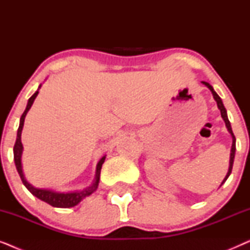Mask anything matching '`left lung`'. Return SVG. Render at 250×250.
I'll list each match as a JSON object with an SVG mask.
<instances>
[{
  "mask_svg": "<svg viewBox=\"0 0 250 250\" xmlns=\"http://www.w3.org/2000/svg\"><path fill=\"white\" fill-rule=\"evenodd\" d=\"M203 83H204L205 85H206V86H207L208 88H209V90L211 91V93H213V95H214V99H215V100H216V102H217V107H218V109H220V110H221L222 118L224 119L225 125H227V127H228V129H229V132H230V133H231V135H232V148H231V156H230V167H229V172H228V174H227V176H225V179L223 180V182H222V184H223V183L225 182V181H227L228 177L230 176V174H231V172H232V166H233L234 153H235V136H234V134H233V132H232L231 124H230V122H229V119H228L227 110H225V108H224V105H223V102H222L221 98L218 97L216 92L214 91V88L211 87V85H209V83H207V82H203Z\"/></svg>",
  "mask_w": 250,
  "mask_h": 250,
  "instance_id": "1",
  "label": "left lung"
}]
</instances>
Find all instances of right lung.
Returning a JSON list of instances; mask_svg holds the SVG:
<instances>
[{"mask_svg":"<svg viewBox=\"0 0 250 250\" xmlns=\"http://www.w3.org/2000/svg\"><path fill=\"white\" fill-rule=\"evenodd\" d=\"M39 94V91H36L34 93L30 99L28 100V104H27V107L23 111V114L21 115V118H20V125L18 128V133H17V140L15 143V146H13V157H15V164L17 167V170H18L20 179H21L22 183L25 184V187L30 191V193L34 194V196L39 198V199L45 201L51 206L53 207H59V208H69V207H74L75 205H77L80 201L83 199V198L90 196L92 192H94L97 190L98 184H99V180H100V172H101V167L102 164L104 163V158L105 157H102L99 162L98 166H97V175H95V182L92 184L90 188L85 189L83 191H80V192H70V193H59V192H53V191L50 190H43V189H37V188H34L33 186L27 182L25 176H23L22 173V168H21V152H22V143H21V131H22V126H23V122H25V117L28 112L29 108L32 107L34 100H35L36 95Z\"/></svg>","mask_w":250,"mask_h":250,"instance_id":"right-lung-1","label":"right lung"}]
</instances>
